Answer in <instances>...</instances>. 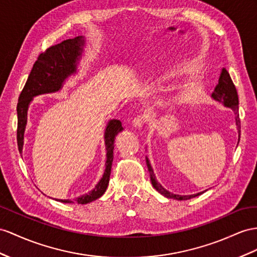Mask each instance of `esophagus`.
Segmentation results:
<instances>
[{
	"label": "esophagus",
	"mask_w": 257,
	"mask_h": 257,
	"mask_svg": "<svg viewBox=\"0 0 257 257\" xmlns=\"http://www.w3.org/2000/svg\"><path fill=\"white\" fill-rule=\"evenodd\" d=\"M148 121V116L147 115H138L135 117V119L133 120V124L136 128H141L144 123Z\"/></svg>",
	"instance_id": "1"
}]
</instances>
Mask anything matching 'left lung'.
Segmentation results:
<instances>
[{"label":"left lung","instance_id":"left-lung-1","mask_svg":"<svg viewBox=\"0 0 257 257\" xmlns=\"http://www.w3.org/2000/svg\"><path fill=\"white\" fill-rule=\"evenodd\" d=\"M212 96H213V98H215L216 101L223 103V104H225V106L232 108L234 110L236 126H238V131H239V135H240L241 124H240V117H239V97H238V93H236L235 85L233 84V82L231 80V77H230L229 72L227 71L226 68L221 69L220 76H219V79H218V83H217V85L215 87V90L213 91ZM146 160H147V165H148V169H149V173H150V176H151V181H152V185L157 190V191H159L161 194H163L164 196L169 197V199L183 201V200L192 199V197H195V196L203 193V192H201V193H196V194H192V195H177V194L170 193L169 191H167L166 189H164L160 185V183L156 181L155 175L153 173L152 167H151V164L148 160V157H146Z\"/></svg>","mask_w":257,"mask_h":257}]
</instances>
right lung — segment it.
I'll return each mask as SVG.
<instances>
[{"label":"right lung","instance_id":"right-lung-1","mask_svg":"<svg viewBox=\"0 0 257 257\" xmlns=\"http://www.w3.org/2000/svg\"><path fill=\"white\" fill-rule=\"evenodd\" d=\"M83 48V40L81 37L67 39L63 42L51 45L38 56L34 64L30 75L26 81L25 87L21 92L17 103V144L18 150L22 153L24 144V131L27 123V109L32 97L56 92L61 89L65 79L76 71L78 56H80ZM122 130L119 120H110L105 131V144L107 150L106 168L103 178L97 183L96 187L88 194L77 197L75 200L78 204H87L101 197L106 191L111 164L114 159V141L118 133ZM62 203H74L70 200H57Z\"/></svg>","mask_w":257,"mask_h":257}]
</instances>
